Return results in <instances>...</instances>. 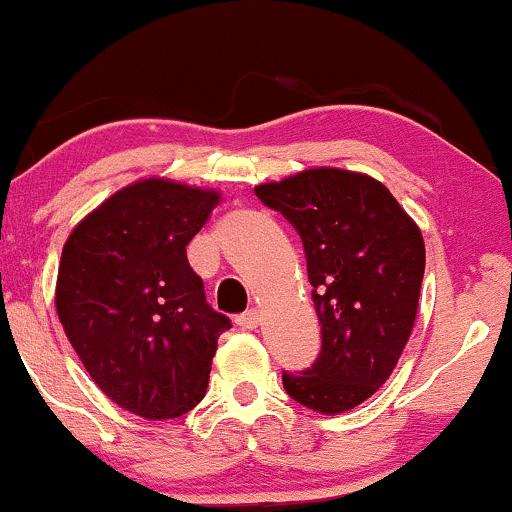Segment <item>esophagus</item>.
I'll use <instances>...</instances> for the list:
<instances>
[{"mask_svg": "<svg viewBox=\"0 0 512 512\" xmlns=\"http://www.w3.org/2000/svg\"><path fill=\"white\" fill-rule=\"evenodd\" d=\"M258 323H261V313H258L256 308H251V311L237 315V325L242 327V330H256Z\"/></svg>", "mask_w": 512, "mask_h": 512, "instance_id": "obj_1", "label": "esophagus"}]
</instances>
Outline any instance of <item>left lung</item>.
<instances>
[{
    "mask_svg": "<svg viewBox=\"0 0 512 512\" xmlns=\"http://www.w3.org/2000/svg\"><path fill=\"white\" fill-rule=\"evenodd\" d=\"M296 227L323 332L318 361L282 372L296 403L339 415L370 399L413 332L425 275L420 227L380 180L342 168H308L256 187Z\"/></svg>",
    "mask_w": 512,
    "mask_h": 512,
    "instance_id": "8db88e82",
    "label": "left lung"
}]
</instances>
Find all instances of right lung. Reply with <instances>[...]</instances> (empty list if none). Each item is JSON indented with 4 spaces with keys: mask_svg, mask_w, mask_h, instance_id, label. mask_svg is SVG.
I'll return each instance as SVG.
<instances>
[{
    "mask_svg": "<svg viewBox=\"0 0 512 512\" xmlns=\"http://www.w3.org/2000/svg\"><path fill=\"white\" fill-rule=\"evenodd\" d=\"M220 192L137 180L87 213L63 244L56 313L92 382L123 410L170 420L204 399L230 318L206 304L187 244Z\"/></svg>",
    "mask_w": 512,
    "mask_h": 512,
    "instance_id": "right-lung-1",
    "label": "right lung"
}]
</instances>
